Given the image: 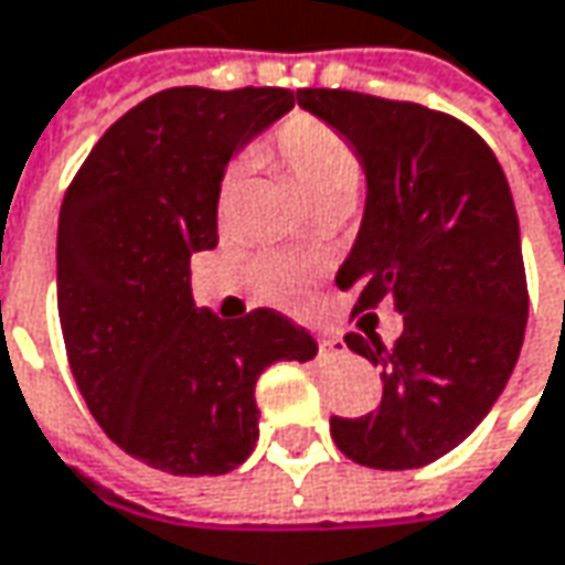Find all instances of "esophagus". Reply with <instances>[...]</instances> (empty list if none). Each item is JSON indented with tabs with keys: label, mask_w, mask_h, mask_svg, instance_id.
<instances>
[{
	"label": "esophagus",
	"mask_w": 565,
	"mask_h": 565,
	"mask_svg": "<svg viewBox=\"0 0 565 565\" xmlns=\"http://www.w3.org/2000/svg\"><path fill=\"white\" fill-rule=\"evenodd\" d=\"M320 345V355H327V359H337V355H345V342L337 337H327L317 342Z\"/></svg>",
	"instance_id": "34e87169"
}]
</instances>
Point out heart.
<instances>
[{
    "instance_id": "1",
    "label": "heart",
    "mask_w": 565,
    "mask_h": 565,
    "mask_svg": "<svg viewBox=\"0 0 565 565\" xmlns=\"http://www.w3.org/2000/svg\"><path fill=\"white\" fill-rule=\"evenodd\" d=\"M270 157L315 204L349 201L361 182V160L352 141L317 116L295 113L276 128ZM238 194V175L226 172L216 191V213L226 216ZM257 289L276 305H295L308 292L311 267L289 254H267L254 267Z\"/></svg>"
}]
</instances>
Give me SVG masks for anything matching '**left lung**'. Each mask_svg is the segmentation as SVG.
I'll return each instance as SVG.
<instances>
[{
	"instance_id": "8db88e82",
	"label": "left lung",
	"mask_w": 565,
	"mask_h": 565,
	"mask_svg": "<svg viewBox=\"0 0 565 565\" xmlns=\"http://www.w3.org/2000/svg\"><path fill=\"white\" fill-rule=\"evenodd\" d=\"M298 106L342 131L367 175L337 286L359 298L364 333L345 345L383 371V399L361 418L333 415V444L367 468L430 466L484 422L525 339L529 282L507 175L475 128L422 103L305 87ZM380 300L403 315L390 350L373 333Z\"/></svg>"
}]
</instances>
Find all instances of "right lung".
<instances>
[{"label": "right lung", "mask_w": 565, "mask_h": 565, "mask_svg": "<svg viewBox=\"0 0 565 565\" xmlns=\"http://www.w3.org/2000/svg\"><path fill=\"white\" fill-rule=\"evenodd\" d=\"M282 87H169L94 143L65 191L58 323L77 390L106 437L169 475H226L257 444V377L311 361L308 330L270 308L198 311L191 254L216 248L228 157L289 113Z\"/></svg>", "instance_id": "add662e5"}]
</instances>
